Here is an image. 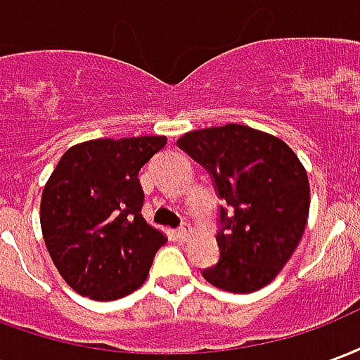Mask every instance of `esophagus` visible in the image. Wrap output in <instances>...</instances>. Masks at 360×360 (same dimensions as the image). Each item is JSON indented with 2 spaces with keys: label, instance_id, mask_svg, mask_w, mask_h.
Listing matches in <instances>:
<instances>
[{
  "label": "esophagus",
  "instance_id": "esophagus-1",
  "mask_svg": "<svg viewBox=\"0 0 360 360\" xmlns=\"http://www.w3.org/2000/svg\"><path fill=\"white\" fill-rule=\"evenodd\" d=\"M175 233H177V237H179L181 241H185V239H187L188 235L193 233V227L188 226V224H183V226H181L179 229L175 231Z\"/></svg>",
  "mask_w": 360,
  "mask_h": 360
}]
</instances>
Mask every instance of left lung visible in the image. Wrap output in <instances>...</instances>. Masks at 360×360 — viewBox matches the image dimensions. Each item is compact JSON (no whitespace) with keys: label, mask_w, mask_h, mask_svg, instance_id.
Returning <instances> with one entry per match:
<instances>
[{"label":"left lung","mask_w":360,"mask_h":360,"mask_svg":"<svg viewBox=\"0 0 360 360\" xmlns=\"http://www.w3.org/2000/svg\"><path fill=\"white\" fill-rule=\"evenodd\" d=\"M181 150L214 179L219 208L218 264L202 271L229 293H252L293 257L310 208L309 177L285 142L229 123L185 133Z\"/></svg>","instance_id":"obj_1"}]
</instances>
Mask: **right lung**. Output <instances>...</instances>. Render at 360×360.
Returning a JSON list of instances; mask_svg holds the SVG:
<instances>
[{
  "label": "right lung",
  "mask_w": 360,
  "mask_h": 360,
  "mask_svg": "<svg viewBox=\"0 0 360 360\" xmlns=\"http://www.w3.org/2000/svg\"><path fill=\"white\" fill-rule=\"evenodd\" d=\"M165 142V136L81 142L50 175L40 202L44 241L79 295L115 301L146 281L167 239L142 218L139 172Z\"/></svg>",
  "instance_id": "right-lung-1"
}]
</instances>
